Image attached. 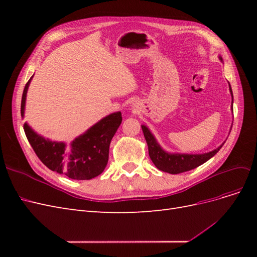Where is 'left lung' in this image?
<instances>
[{
  "label": "left lung",
  "instance_id": "1",
  "mask_svg": "<svg viewBox=\"0 0 257 257\" xmlns=\"http://www.w3.org/2000/svg\"><path fill=\"white\" fill-rule=\"evenodd\" d=\"M219 59L222 61V57L220 56ZM229 83V82H228ZM229 91L231 94V107H232V100H234V96H232V91L229 84ZM232 111V108H231ZM144 135L146 138V142L148 145V150H149L150 159L153 162V164L157 166L158 169L165 172L168 174H180L184 172H189L191 169L196 168L204 164L205 162L211 159L212 157L219 152V150L224 145V143L216 148V149L201 154H189V153H170L165 151L160 146L157 139L153 136V134L150 132L146 125H142Z\"/></svg>",
  "mask_w": 257,
  "mask_h": 257
}]
</instances>
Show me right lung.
<instances>
[{
	"label": "right lung",
	"instance_id": "right-lung-1",
	"mask_svg": "<svg viewBox=\"0 0 257 257\" xmlns=\"http://www.w3.org/2000/svg\"><path fill=\"white\" fill-rule=\"evenodd\" d=\"M22 93L21 116H25L27 93L31 80ZM122 122L120 111L108 114L76 137L68 147L63 142H52L37 134L26 122V136L44 164L52 172L63 174L74 180H90L104 172L109 157L110 142Z\"/></svg>",
	"mask_w": 257,
	"mask_h": 257
}]
</instances>
